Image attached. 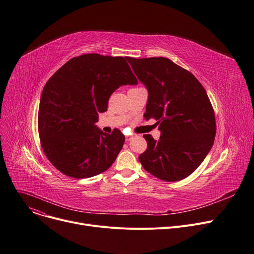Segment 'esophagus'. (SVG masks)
<instances>
[{
	"mask_svg": "<svg viewBox=\"0 0 254 254\" xmlns=\"http://www.w3.org/2000/svg\"><path fill=\"white\" fill-rule=\"evenodd\" d=\"M132 138H133V136H126V142L130 141Z\"/></svg>",
	"mask_w": 254,
	"mask_h": 254,
	"instance_id": "esophagus-1",
	"label": "esophagus"
}]
</instances>
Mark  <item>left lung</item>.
Masks as SVG:
<instances>
[{
    "mask_svg": "<svg viewBox=\"0 0 254 254\" xmlns=\"http://www.w3.org/2000/svg\"><path fill=\"white\" fill-rule=\"evenodd\" d=\"M127 61L148 90L145 120L154 118L161 131L158 141L144 134L148 146L139 160L159 180H184L204 160L214 142L215 117L206 91L190 71L167 58Z\"/></svg>",
    "mask_w": 254,
    "mask_h": 254,
    "instance_id": "left-lung-1",
    "label": "left lung"
}]
</instances>
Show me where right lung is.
I'll use <instances>...</instances> for the list:
<instances>
[{"instance_id":"add662e5","label":"right lung","mask_w":254,"mask_h":254,"mask_svg":"<svg viewBox=\"0 0 254 254\" xmlns=\"http://www.w3.org/2000/svg\"><path fill=\"white\" fill-rule=\"evenodd\" d=\"M128 58L99 54L73 57L50 77L39 107L38 127L44 153L59 172L74 179L104 173L123 149L118 128L105 133L95 126L107 111L111 94L138 80Z\"/></svg>"}]
</instances>
